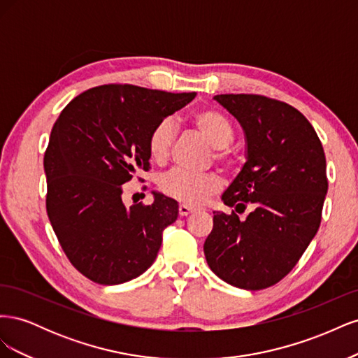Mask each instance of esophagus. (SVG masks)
I'll list each match as a JSON object with an SVG mask.
<instances>
[{
	"instance_id": "esophagus-1",
	"label": "esophagus",
	"mask_w": 358,
	"mask_h": 358,
	"mask_svg": "<svg viewBox=\"0 0 358 358\" xmlns=\"http://www.w3.org/2000/svg\"><path fill=\"white\" fill-rule=\"evenodd\" d=\"M196 210H197L196 208H191V206H188V204H179V215L180 216H187Z\"/></svg>"
}]
</instances>
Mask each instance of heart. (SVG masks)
Here are the masks:
<instances>
[{
  "label": "heart",
  "mask_w": 358,
  "mask_h": 358,
  "mask_svg": "<svg viewBox=\"0 0 358 358\" xmlns=\"http://www.w3.org/2000/svg\"><path fill=\"white\" fill-rule=\"evenodd\" d=\"M192 124L199 129L201 137L215 149V159L222 162L225 167H231L236 162V155L229 145L234 138V127L229 117L213 109H203L194 113ZM175 125L171 119H162L149 134L148 150L154 161L162 162L169 157ZM221 187L220 179L212 173H189L182 169L169 171L159 180L161 191L169 197L176 199L191 206L201 204Z\"/></svg>",
  "instance_id": "obj_1"
}]
</instances>
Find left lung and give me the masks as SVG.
<instances>
[{
  "label": "left lung",
  "mask_w": 358,
  "mask_h": 358,
  "mask_svg": "<svg viewBox=\"0 0 358 358\" xmlns=\"http://www.w3.org/2000/svg\"><path fill=\"white\" fill-rule=\"evenodd\" d=\"M243 128L246 162L222 194L241 213L213 212L204 242L212 272L242 289H263L287 276L315 237L327 194L326 155L294 107L254 94L215 95Z\"/></svg>",
  "instance_id": "1"
}]
</instances>
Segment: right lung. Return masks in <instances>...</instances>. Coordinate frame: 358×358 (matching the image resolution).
I'll list each match as a JSON object with an SVG mask.
<instances>
[{
    "instance_id": "right-lung-1",
    "label": "right lung",
    "mask_w": 358,
    "mask_h": 358,
    "mask_svg": "<svg viewBox=\"0 0 358 358\" xmlns=\"http://www.w3.org/2000/svg\"><path fill=\"white\" fill-rule=\"evenodd\" d=\"M134 85H103L71 100L52 128L45 154L46 209L70 263L101 285L128 282L152 266L178 201H122V185L149 169L152 128L194 100Z\"/></svg>"
}]
</instances>
